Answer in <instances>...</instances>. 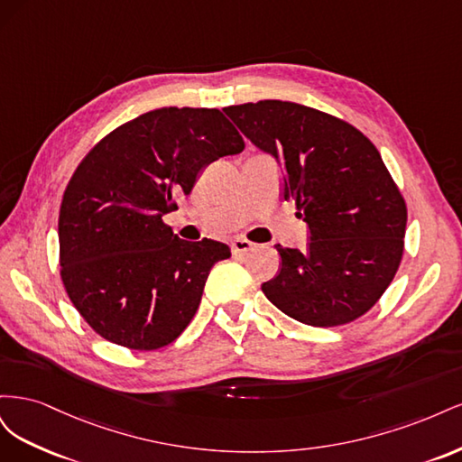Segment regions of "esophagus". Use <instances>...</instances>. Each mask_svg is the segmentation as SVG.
Here are the masks:
<instances>
[{
  "label": "esophagus",
  "mask_w": 462,
  "mask_h": 462,
  "mask_svg": "<svg viewBox=\"0 0 462 462\" xmlns=\"http://www.w3.org/2000/svg\"><path fill=\"white\" fill-rule=\"evenodd\" d=\"M254 246H256L254 243H250L248 239H243V236H239V239H235V241L231 243L233 254H245V253H248V250H253Z\"/></svg>",
  "instance_id": "obj_1"
}]
</instances>
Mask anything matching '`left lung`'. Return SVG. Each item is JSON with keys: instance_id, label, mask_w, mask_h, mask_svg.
<instances>
[{"instance_id": "8db88e82", "label": "left lung", "mask_w": 462, "mask_h": 462, "mask_svg": "<svg viewBox=\"0 0 462 462\" xmlns=\"http://www.w3.org/2000/svg\"><path fill=\"white\" fill-rule=\"evenodd\" d=\"M223 111L282 163L283 199L310 229L306 250L275 245L282 270L263 295L314 328L366 314L393 282L407 229V204L380 152L351 123L309 106L260 100Z\"/></svg>"}]
</instances>
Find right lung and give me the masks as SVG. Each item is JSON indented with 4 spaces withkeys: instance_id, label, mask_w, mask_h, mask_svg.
Returning a JSON list of instances; mask_svg holds the SVG:
<instances>
[{
    "instance_id": "add662e5",
    "label": "right lung",
    "mask_w": 462,
    "mask_h": 462,
    "mask_svg": "<svg viewBox=\"0 0 462 462\" xmlns=\"http://www.w3.org/2000/svg\"><path fill=\"white\" fill-rule=\"evenodd\" d=\"M245 150L219 109L160 107L106 134L75 170L60 208L69 299L104 339L156 351L199 310L227 245L187 243L163 223L208 163Z\"/></svg>"
}]
</instances>
